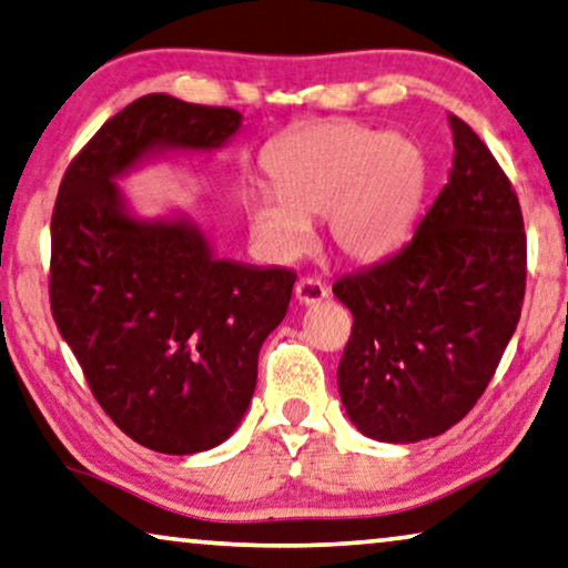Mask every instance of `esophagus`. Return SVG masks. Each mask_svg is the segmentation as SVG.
<instances>
[{
    "instance_id": "esophagus-1",
    "label": "esophagus",
    "mask_w": 568,
    "mask_h": 568,
    "mask_svg": "<svg viewBox=\"0 0 568 568\" xmlns=\"http://www.w3.org/2000/svg\"><path fill=\"white\" fill-rule=\"evenodd\" d=\"M293 293H295V301H298L301 306H313V303H321L328 298L326 285L321 281H313V277H301V281L295 283Z\"/></svg>"
}]
</instances>
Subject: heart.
Here are the masks:
<instances>
[{
  "instance_id": "b5f03b06",
  "label": "heart",
  "mask_w": 568,
  "mask_h": 568,
  "mask_svg": "<svg viewBox=\"0 0 568 568\" xmlns=\"http://www.w3.org/2000/svg\"><path fill=\"white\" fill-rule=\"evenodd\" d=\"M270 189L244 193L242 211L262 255L287 262L308 250L324 216L328 247L375 265L408 242L428 191V155L403 132L354 120L301 126L265 155Z\"/></svg>"
}]
</instances>
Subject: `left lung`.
Masks as SVG:
<instances>
[{"label":"left lung","mask_w":568,"mask_h":568,"mask_svg":"<svg viewBox=\"0 0 568 568\" xmlns=\"http://www.w3.org/2000/svg\"><path fill=\"white\" fill-rule=\"evenodd\" d=\"M448 122L452 171L413 240L334 285L354 316L338 395L375 442L416 444L456 426L485 393L520 321L518 196L471 126L459 116Z\"/></svg>","instance_id":"8db88e82"}]
</instances>
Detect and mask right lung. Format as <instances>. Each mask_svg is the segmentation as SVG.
I'll use <instances>...</instances> for the list:
<instances>
[{
    "label": "right lung",
    "instance_id": "1",
    "mask_svg": "<svg viewBox=\"0 0 568 568\" xmlns=\"http://www.w3.org/2000/svg\"><path fill=\"white\" fill-rule=\"evenodd\" d=\"M242 126L226 106L148 94L68 165L50 222V308L106 416L160 454L230 438L295 273L216 257L185 211L142 216L120 181L171 152H214Z\"/></svg>",
    "mask_w": 568,
    "mask_h": 568
}]
</instances>
